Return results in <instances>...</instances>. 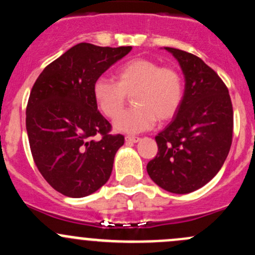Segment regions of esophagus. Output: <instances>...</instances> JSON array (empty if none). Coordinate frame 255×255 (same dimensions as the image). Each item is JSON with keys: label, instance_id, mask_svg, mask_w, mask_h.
<instances>
[{"label": "esophagus", "instance_id": "esophagus-1", "mask_svg": "<svg viewBox=\"0 0 255 255\" xmlns=\"http://www.w3.org/2000/svg\"><path fill=\"white\" fill-rule=\"evenodd\" d=\"M139 140V137H132V135H127V137H126V142L127 143H138Z\"/></svg>", "mask_w": 255, "mask_h": 255}]
</instances>
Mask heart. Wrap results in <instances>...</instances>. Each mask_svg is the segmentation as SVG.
<instances>
[{
    "instance_id": "heart-1",
    "label": "heart",
    "mask_w": 255,
    "mask_h": 255,
    "mask_svg": "<svg viewBox=\"0 0 255 255\" xmlns=\"http://www.w3.org/2000/svg\"><path fill=\"white\" fill-rule=\"evenodd\" d=\"M116 82L97 78L92 84V96L106 117H115L132 95L136 106L116 118L113 126L125 133L150 129L158 118L169 121L176 115L184 100V79L173 66H160L155 60L135 58L115 71Z\"/></svg>"
}]
</instances>
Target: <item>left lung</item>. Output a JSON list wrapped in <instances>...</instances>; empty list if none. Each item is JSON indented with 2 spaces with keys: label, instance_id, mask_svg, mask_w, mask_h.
I'll return each instance as SVG.
<instances>
[{
  "label": "left lung",
  "instance_id": "1",
  "mask_svg": "<svg viewBox=\"0 0 255 255\" xmlns=\"http://www.w3.org/2000/svg\"><path fill=\"white\" fill-rule=\"evenodd\" d=\"M184 73V100L155 137L158 154L146 165L150 179L173 194H189L220 171L230 153L233 107L228 89L199 56L165 47Z\"/></svg>",
  "mask_w": 255,
  "mask_h": 255
}]
</instances>
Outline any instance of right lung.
I'll return each mask as SVG.
<instances>
[{
  "label": "right lung",
  "mask_w": 255,
  "mask_h": 255,
  "mask_svg": "<svg viewBox=\"0 0 255 255\" xmlns=\"http://www.w3.org/2000/svg\"><path fill=\"white\" fill-rule=\"evenodd\" d=\"M130 50L79 43L33 85L25 111L30 151L48 184L65 196L94 194L111 176L125 137L110 134L112 127L97 111L92 84Z\"/></svg>",
  "instance_id": "1"
}]
</instances>
